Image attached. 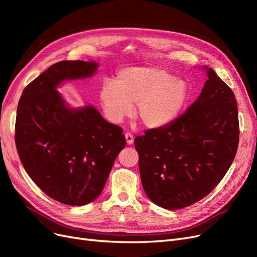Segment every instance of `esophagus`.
Returning <instances> with one entry per match:
<instances>
[{
  "mask_svg": "<svg viewBox=\"0 0 257 257\" xmlns=\"http://www.w3.org/2000/svg\"><path fill=\"white\" fill-rule=\"evenodd\" d=\"M125 139H126V144L127 145H132L134 143V136L132 135L131 133H126L125 134Z\"/></svg>",
  "mask_w": 257,
  "mask_h": 257,
  "instance_id": "34e87169",
  "label": "esophagus"
}]
</instances>
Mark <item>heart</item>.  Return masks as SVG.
I'll list each match as a JSON object with an SVG mask.
<instances>
[{
    "instance_id": "b5f03b06",
    "label": "heart",
    "mask_w": 257,
    "mask_h": 257,
    "mask_svg": "<svg viewBox=\"0 0 257 257\" xmlns=\"http://www.w3.org/2000/svg\"><path fill=\"white\" fill-rule=\"evenodd\" d=\"M188 97L183 80L159 67H128L118 74L115 82L106 80L99 92L106 118L121 123L133 112L147 127L158 128L173 122Z\"/></svg>"
}]
</instances>
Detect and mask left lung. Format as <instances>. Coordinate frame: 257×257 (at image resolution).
Instances as JSON below:
<instances>
[{"label":"left lung","instance_id":"1","mask_svg":"<svg viewBox=\"0 0 257 257\" xmlns=\"http://www.w3.org/2000/svg\"><path fill=\"white\" fill-rule=\"evenodd\" d=\"M198 98L165 126L134 139L144 190L176 210L206 197L227 173L239 143L234 93L212 68Z\"/></svg>","mask_w":257,"mask_h":257}]
</instances>
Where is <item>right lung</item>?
Here are the masks:
<instances>
[{
  "mask_svg": "<svg viewBox=\"0 0 257 257\" xmlns=\"http://www.w3.org/2000/svg\"><path fill=\"white\" fill-rule=\"evenodd\" d=\"M96 69L95 62H58L27 85L17 108L15 143L23 167L46 195L69 206L89 204L102 193L126 145L122 127L93 106L67 108L56 90Z\"/></svg>",
  "mask_w": 257,
  "mask_h": 257,
  "instance_id": "right-lung-1",
  "label": "right lung"
}]
</instances>
